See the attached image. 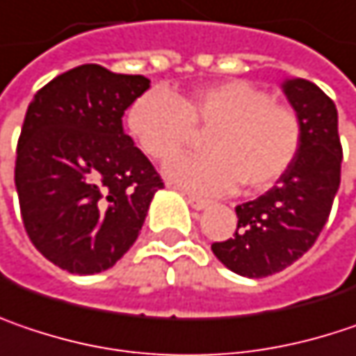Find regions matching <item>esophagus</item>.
<instances>
[{
	"instance_id": "obj_1",
	"label": "esophagus",
	"mask_w": 356,
	"mask_h": 356,
	"mask_svg": "<svg viewBox=\"0 0 356 356\" xmlns=\"http://www.w3.org/2000/svg\"><path fill=\"white\" fill-rule=\"evenodd\" d=\"M187 202H189L191 208H195V210H204V208L210 206V200H204V197H200V195H187Z\"/></svg>"
}]
</instances>
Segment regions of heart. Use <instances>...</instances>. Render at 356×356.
<instances>
[{
  "mask_svg": "<svg viewBox=\"0 0 356 356\" xmlns=\"http://www.w3.org/2000/svg\"><path fill=\"white\" fill-rule=\"evenodd\" d=\"M128 128L159 163L183 152L195 130H208V154L167 167L173 183L202 193L230 191L238 181L248 191L269 189L291 169L304 143L298 112L246 79L210 83L185 97L152 89L130 106Z\"/></svg>",
  "mask_w": 356,
  "mask_h": 356,
  "instance_id": "heart-1",
  "label": "heart"
}]
</instances>
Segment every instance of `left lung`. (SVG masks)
Segmentation results:
<instances>
[{"instance_id":"left-lung-1","label":"left lung","mask_w":356,"mask_h":356,"mask_svg":"<svg viewBox=\"0 0 356 356\" xmlns=\"http://www.w3.org/2000/svg\"><path fill=\"white\" fill-rule=\"evenodd\" d=\"M283 91L304 126L302 150L273 189L236 206L232 238L211 244L230 271L252 279L283 271L314 246L340 185L342 146L334 102L306 79L285 81Z\"/></svg>"}]
</instances>
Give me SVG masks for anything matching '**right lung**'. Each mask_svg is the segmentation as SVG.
I'll return each instance as SVG.
<instances>
[{"mask_svg": "<svg viewBox=\"0 0 356 356\" xmlns=\"http://www.w3.org/2000/svg\"><path fill=\"white\" fill-rule=\"evenodd\" d=\"M148 85L143 75L81 65L38 89L28 106L16 150L19 211L36 250L69 273L113 267L163 187L122 126Z\"/></svg>", "mask_w": 356, "mask_h": 356, "instance_id": "add662e5", "label": "right lung"}]
</instances>
